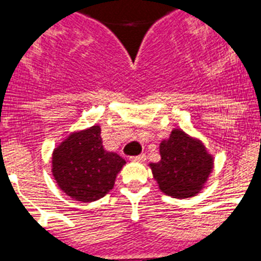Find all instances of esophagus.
<instances>
[{"instance_id": "obj_1", "label": "esophagus", "mask_w": 261, "mask_h": 261, "mask_svg": "<svg viewBox=\"0 0 261 261\" xmlns=\"http://www.w3.org/2000/svg\"><path fill=\"white\" fill-rule=\"evenodd\" d=\"M131 161H133V162H139V163H142V162L146 161V155L141 154V155H137V156H131Z\"/></svg>"}]
</instances>
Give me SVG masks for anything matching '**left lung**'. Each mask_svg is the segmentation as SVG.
Returning a JSON list of instances; mask_svg holds the SVG:
<instances>
[{
	"mask_svg": "<svg viewBox=\"0 0 261 261\" xmlns=\"http://www.w3.org/2000/svg\"><path fill=\"white\" fill-rule=\"evenodd\" d=\"M161 161L151 171L163 194L186 199L201 191L214 167V158L199 139L174 128L159 146Z\"/></svg>",
	"mask_w": 261,
	"mask_h": 261,
	"instance_id": "left-lung-1",
	"label": "left lung"
}]
</instances>
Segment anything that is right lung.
Here are the masks:
<instances>
[{"instance_id": "obj_1", "label": "right lung", "mask_w": 261, "mask_h": 261, "mask_svg": "<svg viewBox=\"0 0 261 261\" xmlns=\"http://www.w3.org/2000/svg\"><path fill=\"white\" fill-rule=\"evenodd\" d=\"M126 161L103 148L100 127L70 134L53 151L51 172L58 187L78 201H95L113 190Z\"/></svg>"}]
</instances>
